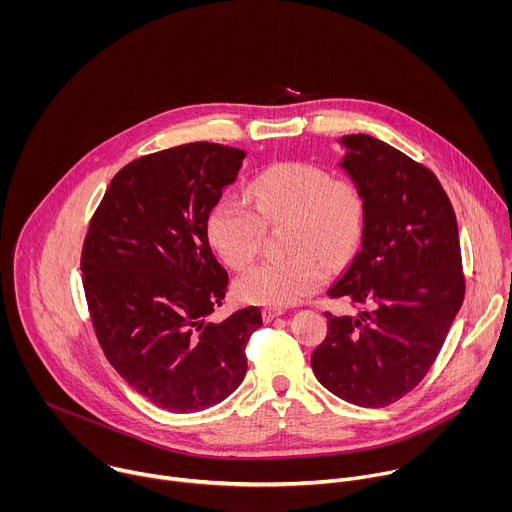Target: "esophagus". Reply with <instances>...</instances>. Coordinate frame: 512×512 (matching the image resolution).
Returning a JSON list of instances; mask_svg holds the SVG:
<instances>
[{"instance_id":"esophagus-1","label":"esophagus","mask_w":512,"mask_h":512,"mask_svg":"<svg viewBox=\"0 0 512 512\" xmlns=\"http://www.w3.org/2000/svg\"><path fill=\"white\" fill-rule=\"evenodd\" d=\"M279 316H283V310H281V308H265V310H263V320H265V322H273V320L279 318Z\"/></svg>"}]
</instances>
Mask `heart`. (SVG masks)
Masks as SVG:
<instances>
[{"instance_id": "heart-1", "label": "heart", "mask_w": 512, "mask_h": 512, "mask_svg": "<svg viewBox=\"0 0 512 512\" xmlns=\"http://www.w3.org/2000/svg\"><path fill=\"white\" fill-rule=\"evenodd\" d=\"M253 208L223 196L208 212L206 235L212 249L235 269L257 253L263 227L287 223V259L261 261L237 279L241 300L259 306L298 304L328 279V263L346 257L358 243L364 202L348 178H330L310 164H277L249 186Z\"/></svg>"}]
</instances>
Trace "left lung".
I'll use <instances>...</instances> for the list:
<instances>
[{
    "label": "left lung",
    "instance_id": "1",
    "mask_svg": "<svg viewBox=\"0 0 512 512\" xmlns=\"http://www.w3.org/2000/svg\"><path fill=\"white\" fill-rule=\"evenodd\" d=\"M338 166L364 202L358 249L328 289L356 316L326 312L316 379L358 407L399 401L431 369L464 302L458 223L440 180L371 135L338 139Z\"/></svg>",
    "mask_w": 512,
    "mask_h": 512
}]
</instances>
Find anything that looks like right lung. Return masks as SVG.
Segmentation results:
<instances>
[{
    "label": "right lung",
    "mask_w": 512,
    "mask_h": 512,
    "mask_svg": "<svg viewBox=\"0 0 512 512\" xmlns=\"http://www.w3.org/2000/svg\"><path fill=\"white\" fill-rule=\"evenodd\" d=\"M245 152L196 141L143 156L111 180L83 247L85 296L121 379L172 413L225 401L247 375L259 308L210 320L229 275L206 235L208 212Z\"/></svg>",
    "instance_id": "obj_1"
}]
</instances>
